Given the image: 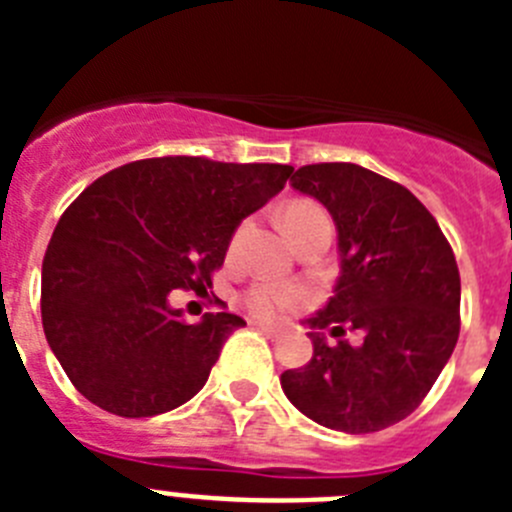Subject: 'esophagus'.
Returning <instances> with one entry per match:
<instances>
[{
  "label": "esophagus",
  "instance_id": "obj_1",
  "mask_svg": "<svg viewBox=\"0 0 512 512\" xmlns=\"http://www.w3.org/2000/svg\"><path fill=\"white\" fill-rule=\"evenodd\" d=\"M253 325H256V328H259V330H264L266 336H271V338H274V336H279V328H277V325L264 323V320H253Z\"/></svg>",
  "mask_w": 512,
  "mask_h": 512
}]
</instances>
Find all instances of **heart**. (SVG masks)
Instances as JSON below:
<instances>
[{
    "instance_id": "b5f03b06",
    "label": "heart",
    "mask_w": 512,
    "mask_h": 512,
    "mask_svg": "<svg viewBox=\"0 0 512 512\" xmlns=\"http://www.w3.org/2000/svg\"><path fill=\"white\" fill-rule=\"evenodd\" d=\"M318 220H328L323 210H320L315 202L307 200H295L282 207L279 212V228L284 230L289 241L300 233L305 225L318 223ZM330 223V220H328ZM307 295L300 287H284V284H256V287L248 289L246 305L251 307L253 315L259 318H274L277 312L295 310V307L305 305Z\"/></svg>"
}]
</instances>
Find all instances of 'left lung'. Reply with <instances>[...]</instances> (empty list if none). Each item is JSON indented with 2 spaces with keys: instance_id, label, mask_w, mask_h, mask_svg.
<instances>
[{
  "instance_id": "obj_1",
  "label": "left lung",
  "mask_w": 512,
  "mask_h": 512,
  "mask_svg": "<svg viewBox=\"0 0 512 512\" xmlns=\"http://www.w3.org/2000/svg\"><path fill=\"white\" fill-rule=\"evenodd\" d=\"M292 187L330 212L341 274L310 325L312 359L282 374L287 400L315 423L374 433L431 392L459 338L461 279L436 217L402 184L356 164H310ZM338 337L327 346L322 330ZM356 329L359 344L342 338Z\"/></svg>"
}]
</instances>
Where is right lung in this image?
I'll return each mask as SVG.
<instances>
[{
	"mask_svg": "<svg viewBox=\"0 0 512 512\" xmlns=\"http://www.w3.org/2000/svg\"><path fill=\"white\" fill-rule=\"evenodd\" d=\"M292 171L143 158L71 202L45 251L40 312L48 346L81 395L120 418H151L205 387L246 320L205 312L187 323L169 295L212 287L235 228L282 192Z\"/></svg>",
	"mask_w": 512,
	"mask_h": 512,
	"instance_id": "1",
	"label": "right lung"
}]
</instances>
